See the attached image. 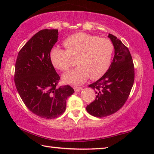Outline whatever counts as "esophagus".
Segmentation results:
<instances>
[{
    "label": "esophagus",
    "instance_id": "34e87169",
    "mask_svg": "<svg viewBox=\"0 0 154 154\" xmlns=\"http://www.w3.org/2000/svg\"><path fill=\"white\" fill-rule=\"evenodd\" d=\"M74 90H75V92H79V91L83 90V88H81V87H75Z\"/></svg>",
    "mask_w": 154,
    "mask_h": 154
}]
</instances>
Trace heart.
Masks as SVG:
<instances>
[{"mask_svg":"<svg viewBox=\"0 0 154 154\" xmlns=\"http://www.w3.org/2000/svg\"><path fill=\"white\" fill-rule=\"evenodd\" d=\"M63 44L66 50L57 46L51 49L52 64L58 69L67 71L71 66L72 57L76 58L78 65L63 75L65 83L77 85L89 77L97 79L109 69L114 52V45L109 39L79 32L65 39Z\"/></svg>","mask_w":154,"mask_h":154,"instance_id":"1","label":"heart"}]
</instances>
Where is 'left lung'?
I'll list each match as a JSON object with an SVG mask.
<instances>
[{
    "mask_svg": "<svg viewBox=\"0 0 154 154\" xmlns=\"http://www.w3.org/2000/svg\"><path fill=\"white\" fill-rule=\"evenodd\" d=\"M112 42L114 56L109 69L89 87L96 91V99L87 106V111L103 118L117 112L129 97L134 81V67L130 51L119 39L108 35Z\"/></svg>",
    "mask_w": 154,
    "mask_h": 154,
    "instance_id": "1",
    "label": "left lung"
}]
</instances>
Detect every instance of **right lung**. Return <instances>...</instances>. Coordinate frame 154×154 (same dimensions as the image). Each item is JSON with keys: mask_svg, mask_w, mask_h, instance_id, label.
Masks as SVG:
<instances>
[{"mask_svg": "<svg viewBox=\"0 0 154 154\" xmlns=\"http://www.w3.org/2000/svg\"><path fill=\"white\" fill-rule=\"evenodd\" d=\"M58 34V30L39 31L19 51L15 65L14 82L20 97L32 112L46 119L63 114L66 100L75 92L69 85L57 87L60 77L50 52Z\"/></svg>", "mask_w": 154, "mask_h": 154, "instance_id": "right-lung-1", "label": "right lung"}]
</instances>
